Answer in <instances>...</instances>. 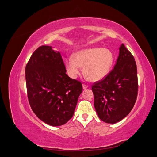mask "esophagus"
I'll return each instance as SVG.
<instances>
[{
    "label": "esophagus",
    "mask_w": 157,
    "mask_h": 157,
    "mask_svg": "<svg viewBox=\"0 0 157 157\" xmlns=\"http://www.w3.org/2000/svg\"><path fill=\"white\" fill-rule=\"evenodd\" d=\"M82 87H83V89L85 90V89H86V88L88 87V85H86V84H82Z\"/></svg>",
    "instance_id": "obj_1"
}]
</instances>
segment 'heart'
<instances>
[{
    "mask_svg": "<svg viewBox=\"0 0 157 157\" xmlns=\"http://www.w3.org/2000/svg\"><path fill=\"white\" fill-rule=\"evenodd\" d=\"M112 52L103 48H93L80 50L70 56L66 61L67 72L71 78H76L82 73L91 81H98L109 74L113 63Z\"/></svg>",
    "mask_w": 157,
    "mask_h": 157,
    "instance_id": "heart-1",
    "label": "heart"
}]
</instances>
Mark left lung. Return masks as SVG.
Segmentation results:
<instances>
[{
	"label": "left lung",
	"instance_id": "left-lung-1",
	"mask_svg": "<svg viewBox=\"0 0 157 157\" xmlns=\"http://www.w3.org/2000/svg\"><path fill=\"white\" fill-rule=\"evenodd\" d=\"M94 107L101 121L115 124L130 113L138 92L137 66L134 56L124 44L114 68L92 86Z\"/></svg>",
	"mask_w": 157,
	"mask_h": 157
}]
</instances>
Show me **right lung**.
I'll list each match as a JSON object with an SVG mask.
<instances>
[{"label": "right lung", "instance_id": "right-lung-1", "mask_svg": "<svg viewBox=\"0 0 157 157\" xmlns=\"http://www.w3.org/2000/svg\"><path fill=\"white\" fill-rule=\"evenodd\" d=\"M25 79L28 100L38 118L53 126L72 118L82 86L66 74L59 52L50 46L39 47L26 65Z\"/></svg>", "mask_w": 157, "mask_h": 157}]
</instances>
